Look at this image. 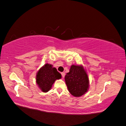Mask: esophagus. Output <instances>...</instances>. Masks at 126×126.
Returning a JSON list of instances; mask_svg holds the SVG:
<instances>
[{"mask_svg": "<svg viewBox=\"0 0 126 126\" xmlns=\"http://www.w3.org/2000/svg\"><path fill=\"white\" fill-rule=\"evenodd\" d=\"M61 74H62V77L63 78H64V76H65V73L64 72H62Z\"/></svg>", "mask_w": 126, "mask_h": 126, "instance_id": "34e87169", "label": "esophagus"}]
</instances>
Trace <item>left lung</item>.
I'll return each instance as SVG.
<instances>
[{
    "label": "left lung",
    "instance_id": "left-lung-1",
    "mask_svg": "<svg viewBox=\"0 0 126 126\" xmlns=\"http://www.w3.org/2000/svg\"><path fill=\"white\" fill-rule=\"evenodd\" d=\"M64 79L68 91L75 97L82 96L89 88V78L82 65L72 64Z\"/></svg>",
    "mask_w": 126,
    "mask_h": 126
}]
</instances>
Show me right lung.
<instances>
[{
    "mask_svg": "<svg viewBox=\"0 0 126 126\" xmlns=\"http://www.w3.org/2000/svg\"><path fill=\"white\" fill-rule=\"evenodd\" d=\"M61 74L50 64L46 63L40 68L36 75V83L43 93H47L52 88L55 81L61 79Z\"/></svg>",
    "mask_w": 126,
    "mask_h": 126,
    "instance_id": "obj_1",
    "label": "right lung"
}]
</instances>
